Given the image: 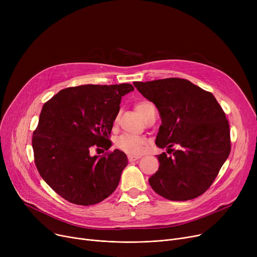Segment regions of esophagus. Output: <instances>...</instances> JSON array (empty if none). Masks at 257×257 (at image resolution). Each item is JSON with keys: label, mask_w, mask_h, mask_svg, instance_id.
I'll return each mask as SVG.
<instances>
[{"label": "esophagus", "mask_w": 257, "mask_h": 257, "mask_svg": "<svg viewBox=\"0 0 257 257\" xmlns=\"http://www.w3.org/2000/svg\"><path fill=\"white\" fill-rule=\"evenodd\" d=\"M141 156H134V155H128V160L129 161H136L138 159H140Z\"/></svg>", "instance_id": "34e87169"}]
</instances>
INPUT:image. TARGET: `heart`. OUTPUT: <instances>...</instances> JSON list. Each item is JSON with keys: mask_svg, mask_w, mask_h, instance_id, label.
Masks as SVG:
<instances>
[{"mask_svg": "<svg viewBox=\"0 0 257 257\" xmlns=\"http://www.w3.org/2000/svg\"><path fill=\"white\" fill-rule=\"evenodd\" d=\"M151 106H153V104L150 103L149 101H141L137 103L136 109L141 114V116L145 118L148 109H149V107ZM146 145H147L146 139L129 136V134H123V136L118 137L115 141L116 148H118L119 150L130 155H139L143 153L146 148Z\"/></svg>", "mask_w": 257, "mask_h": 257, "instance_id": "obj_1", "label": "heart"}]
</instances>
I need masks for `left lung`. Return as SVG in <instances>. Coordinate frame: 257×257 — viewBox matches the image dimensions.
Listing matches in <instances>:
<instances>
[{
    "instance_id": "1",
    "label": "left lung",
    "mask_w": 257,
    "mask_h": 257,
    "mask_svg": "<svg viewBox=\"0 0 257 257\" xmlns=\"http://www.w3.org/2000/svg\"><path fill=\"white\" fill-rule=\"evenodd\" d=\"M153 102L161 117L155 144L168 148L157 156L158 171L149 183L155 193L172 201H187L204 194L231 150L230 129L222 107L209 91L180 78L134 82ZM177 144L179 151L170 148Z\"/></svg>"
}]
</instances>
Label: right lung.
Instances as JSON below:
<instances>
[{"label":"right lung","mask_w":257,"mask_h":257,"mask_svg":"<svg viewBox=\"0 0 257 257\" xmlns=\"http://www.w3.org/2000/svg\"><path fill=\"white\" fill-rule=\"evenodd\" d=\"M133 89L129 83L67 87L44 104L32 137L35 166L66 201L93 205L115 191L128 165L126 154L117 149L102 156L89 152L111 147L121 97Z\"/></svg>","instance_id":"obj_1"}]
</instances>
